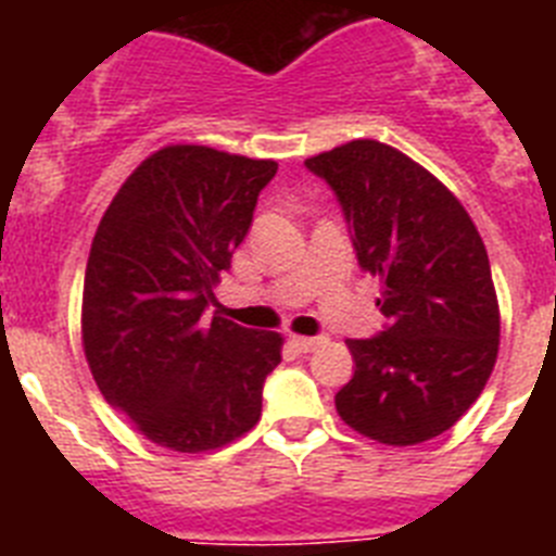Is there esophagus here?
Instances as JSON below:
<instances>
[{
    "instance_id": "34e87169",
    "label": "esophagus",
    "mask_w": 556,
    "mask_h": 556,
    "mask_svg": "<svg viewBox=\"0 0 556 556\" xmlns=\"http://www.w3.org/2000/svg\"><path fill=\"white\" fill-rule=\"evenodd\" d=\"M326 337H289V345L298 353H312L314 348H320Z\"/></svg>"
}]
</instances>
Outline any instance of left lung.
Segmentation results:
<instances>
[{
  "label": "left lung",
  "instance_id": "left-lung-1",
  "mask_svg": "<svg viewBox=\"0 0 556 556\" xmlns=\"http://www.w3.org/2000/svg\"><path fill=\"white\" fill-rule=\"evenodd\" d=\"M306 169L337 194L387 317L376 337L348 339L356 372L333 397L339 417L376 443H426L470 409L498 356L484 242L459 200L395 147L348 141Z\"/></svg>",
  "mask_w": 556,
  "mask_h": 556
}]
</instances>
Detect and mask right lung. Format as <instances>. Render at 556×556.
Masks as SVG:
<instances>
[{"instance_id":"obj_1","label":"right lung","mask_w":556,"mask_h":556,"mask_svg":"<svg viewBox=\"0 0 556 556\" xmlns=\"http://www.w3.org/2000/svg\"><path fill=\"white\" fill-rule=\"evenodd\" d=\"M275 161L172 144L122 184L91 242L83 351L113 409L180 454L233 443L262 417L281 333L211 317Z\"/></svg>"}]
</instances>
